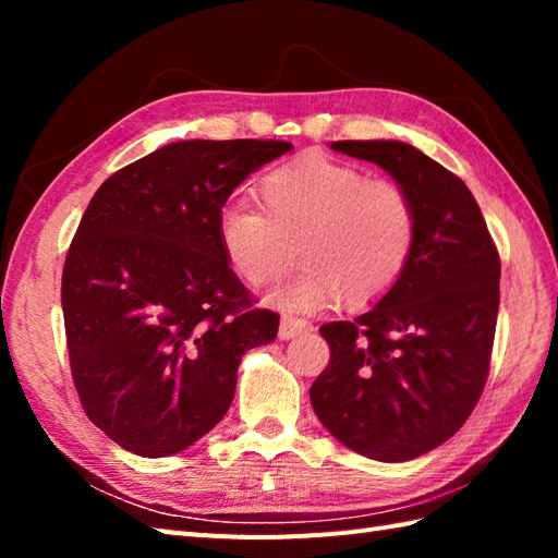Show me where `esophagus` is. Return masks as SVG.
<instances>
[{
	"instance_id": "1",
	"label": "esophagus",
	"mask_w": 558,
	"mask_h": 558,
	"mask_svg": "<svg viewBox=\"0 0 558 558\" xmlns=\"http://www.w3.org/2000/svg\"><path fill=\"white\" fill-rule=\"evenodd\" d=\"M306 330H312V324L304 322V318H294V316H282L280 318V328H278V336L280 340H290L300 333H306Z\"/></svg>"
}]
</instances>
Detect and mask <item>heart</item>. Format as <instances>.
Listing matches in <instances>:
<instances>
[{"mask_svg":"<svg viewBox=\"0 0 558 558\" xmlns=\"http://www.w3.org/2000/svg\"><path fill=\"white\" fill-rule=\"evenodd\" d=\"M258 201L260 210L222 208L218 240L232 270L254 288L276 286L298 252L304 268L278 294L290 310L378 300L405 270L417 236V213L398 182L318 153L270 170Z\"/></svg>","mask_w":558,"mask_h":558,"instance_id":"heart-1","label":"heart"}]
</instances>
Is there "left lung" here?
Segmentation results:
<instances>
[{
  "instance_id": "8db88e82",
  "label": "left lung",
  "mask_w": 558,
  "mask_h": 558,
  "mask_svg": "<svg viewBox=\"0 0 558 558\" xmlns=\"http://www.w3.org/2000/svg\"><path fill=\"white\" fill-rule=\"evenodd\" d=\"M410 194L417 236L405 270L372 310L330 322V362L312 384L316 417L357 453H429L475 410L499 316L501 260L465 182L402 141H336Z\"/></svg>"
}]
</instances>
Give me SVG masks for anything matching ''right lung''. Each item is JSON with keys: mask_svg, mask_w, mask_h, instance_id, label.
<instances>
[{"mask_svg": "<svg viewBox=\"0 0 558 558\" xmlns=\"http://www.w3.org/2000/svg\"><path fill=\"white\" fill-rule=\"evenodd\" d=\"M288 141H177L102 182L62 276L71 376L88 420L144 458L230 410L244 352L278 336L218 240L225 201Z\"/></svg>", "mask_w": 558, "mask_h": 558, "instance_id": "add662e5", "label": "right lung"}]
</instances>
